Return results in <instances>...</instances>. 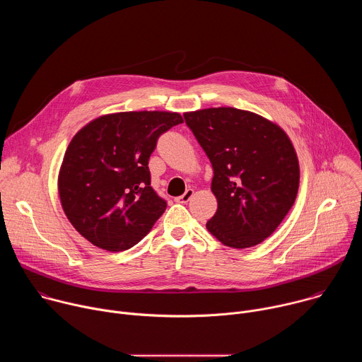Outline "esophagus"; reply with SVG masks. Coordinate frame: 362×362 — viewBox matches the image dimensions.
<instances>
[{
	"instance_id": "1",
	"label": "esophagus",
	"mask_w": 362,
	"mask_h": 362,
	"mask_svg": "<svg viewBox=\"0 0 362 362\" xmlns=\"http://www.w3.org/2000/svg\"><path fill=\"white\" fill-rule=\"evenodd\" d=\"M193 193H194V190H193V189H187L182 196H179V197H177V202H180V203H186V202H189V200H190V197L193 196Z\"/></svg>"
}]
</instances>
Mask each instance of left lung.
I'll return each instance as SVG.
<instances>
[{
	"mask_svg": "<svg viewBox=\"0 0 362 362\" xmlns=\"http://www.w3.org/2000/svg\"><path fill=\"white\" fill-rule=\"evenodd\" d=\"M214 168L218 211L206 228L223 245L264 242L291 211L299 186L292 141L275 123L235 107L183 115Z\"/></svg>",
	"mask_w": 362,
	"mask_h": 362,
	"instance_id": "8db88e82",
	"label": "left lung"
}]
</instances>
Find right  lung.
I'll use <instances>...</instances> for the list:
<instances>
[{
	"label": "right lung",
	"mask_w": 362,
	"mask_h": 362,
	"mask_svg": "<svg viewBox=\"0 0 362 362\" xmlns=\"http://www.w3.org/2000/svg\"><path fill=\"white\" fill-rule=\"evenodd\" d=\"M180 123L172 112H123L77 132L62 163L59 194L81 236L120 252L151 230L168 203L150 186L148 159L160 134Z\"/></svg>",
	"instance_id": "right-lung-1"
}]
</instances>
